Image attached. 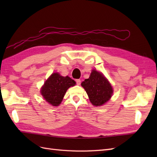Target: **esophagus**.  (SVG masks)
<instances>
[{
	"mask_svg": "<svg viewBox=\"0 0 157 157\" xmlns=\"http://www.w3.org/2000/svg\"><path fill=\"white\" fill-rule=\"evenodd\" d=\"M75 82H76V84L78 85H79L81 84V80L79 79H75Z\"/></svg>",
	"mask_w": 157,
	"mask_h": 157,
	"instance_id": "34e87169",
	"label": "esophagus"
}]
</instances>
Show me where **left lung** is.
Segmentation results:
<instances>
[{
	"label": "left lung",
	"mask_w": 157,
	"mask_h": 157,
	"mask_svg": "<svg viewBox=\"0 0 157 157\" xmlns=\"http://www.w3.org/2000/svg\"><path fill=\"white\" fill-rule=\"evenodd\" d=\"M91 103L94 106H101L111 98L113 88L109 81L100 72L93 70L88 79L82 83Z\"/></svg>",
	"instance_id": "1"
}]
</instances>
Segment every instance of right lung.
<instances>
[{
  "label": "right lung",
  "instance_id": "add662e5",
  "mask_svg": "<svg viewBox=\"0 0 157 157\" xmlns=\"http://www.w3.org/2000/svg\"><path fill=\"white\" fill-rule=\"evenodd\" d=\"M75 84V82L69 77H63L58 73H54L42 86L41 94L49 104L58 106L61 104L67 89Z\"/></svg>",
  "mask_w": 157,
  "mask_h": 157
}]
</instances>
